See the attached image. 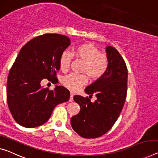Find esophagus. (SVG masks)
I'll list each match as a JSON object with an SVG mask.
<instances>
[{
  "label": "esophagus",
  "mask_w": 158,
  "mask_h": 158,
  "mask_svg": "<svg viewBox=\"0 0 158 158\" xmlns=\"http://www.w3.org/2000/svg\"><path fill=\"white\" fill-rule=\"evenodd\" d=\"M73 97H74V94H73V93H70V97H69V102H73Z\"/></svg>",
  "instance_id": "34e87169"
}]
</instances>
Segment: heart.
<instances>
[{"instance_id":"heart-1","label":"heart","mask_w":158,"mask_h":158,"mask_svg":"<svg viewBox=\"0 0 158 158\" xmlns=\"http://www.w3.org/2000/svg\"><path fill=\"white\" fill-rule=\"evenodd\" d=\"M74 56L83 61L80 72L84 74L72 73L61 79L62 85L73 91L79 90L87 83V75L91 81H97L103 77L109 67L108 56L101 52V49L95 44L88 42L77 47L73 53L68 50L62 52L59 60L60 68L62 72H67L69 69Z\"/></svg>"}]
</instances>
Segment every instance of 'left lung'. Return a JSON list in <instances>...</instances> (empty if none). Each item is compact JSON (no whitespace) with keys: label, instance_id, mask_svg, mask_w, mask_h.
Returning <instances> with one entry per match:
<instances>
[{"label":"left lung","instance_id":"left-lung-1","mask_svg":"<svg viewBox=\"0 0 158 158\" xmlns=\"http://www.w3.org/2000/svg\"><path fill=\"white\" fill-rule=\"evenodd\" d=\"M109 67L100 79L87 86L85 92L98 100L94 103L88 96L75 95L79 113L71 118L74 131L85 138H96L106 133L119 117L127 96L128 69L124 60L114 48L107 47Z\"/></svg>","mask_w":158,"mask_h":158}]
</instances>
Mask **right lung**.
Returning <instances> with one entry per match:
<instances>
[{
	"instance_id": "obj_1",
	"label": "right lung",
	"mask_w": 158,
	"mask_h": 158,
	"mask_svg": "<svg viewBox=\"0 0 158 158\" xmlns=\"http://www.w3.org/2000/svg\"><path fill=\"white\" fill-rule=\"evenodd\" d=\"M70 43L60 34H44L30 40L20 50L7 81V102L15 121L25 128L41 126L59 103L67 102L70 93L62 86L54 90L40 85L44 79L55 82L59 60Z\"/></svg>"
}]
</instances>
